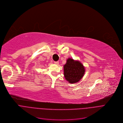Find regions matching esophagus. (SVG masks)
I'll list each match as a JSON object with an SVG mask.
<instances>
[{
	"label": "esophagus",
	"instance_id": "obj_1",
	"mask_svg": "<svg viewBox=\"0 0 123 123\" xmlns=\"http://www.w3.org/2000/svg\"><path fill=\"white\" fill-rule=\"evenodd\" d=\"M54 63H55V64H56V65H58V64H59V62H55Z\"/></svg>",
	"mask_w": 123,
	"mask_h": 123
}]
</instances>
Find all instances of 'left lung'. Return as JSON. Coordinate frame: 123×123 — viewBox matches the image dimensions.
Returning <instances> with one entry per match:
<instances>
[{
    "label": "left lung",
    "instance_id": "obj_1",
    "mask_svg": "<svg viewBox=\"0 0 123 123\" xmlns=\"http://www.w3.org/2000/svg\"><path fill=\"white\" fill-rule=\"evenodd\" d=\"M85 67L79 60L69 58L63 65V74L66 81L69 83L74 84L79 82L83 77Z\"/></svg>",
    "mask_w": 123,
    "mask_h": 123
}]
</instances>
